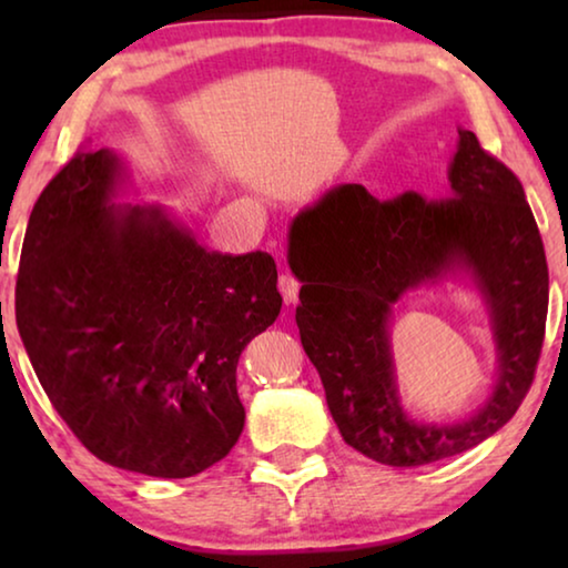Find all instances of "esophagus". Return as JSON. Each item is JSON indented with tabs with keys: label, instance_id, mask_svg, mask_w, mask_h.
<instances>
[{
	"label": "esophagus",
	"instance_id": "1",
	"mask_svg": "<svg viewBox=\"0 0 568 568\" xmlns=\"http://www.w3.org/2000/svg\"><path fill=\"white\" fill-rule=\"evenodd\" d=\"M277 287H281L285 305H293V303H297V293H301V283H297L293 275L283 273V275H281V281H277Z\"/></svg>",
	"mask_w": 568,
	"mask_h": 568
}]
</instances>
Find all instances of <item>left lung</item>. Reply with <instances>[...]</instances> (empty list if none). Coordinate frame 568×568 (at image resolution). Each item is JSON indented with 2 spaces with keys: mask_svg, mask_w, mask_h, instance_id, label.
I'll return each instance as SVG.
<instances>
[{
  "mask_svg": "<svg viewBox=\"0 0 568 568\" xmlns=\"http://www.w3.org/2000/svg\"><path fill=\"white\" fill-rule=\"evenodd\" d=\"M287 265L303 283L295 323L343 440L378 464L410 468L464 454L511 420L541 355L549 267L524 187L458 128L446 197L378 200L343 182L293 217ZM468 280L487 305L497 353L493 393L456 422L402 406L392 307L406 292Z\"/></svg>",
  "mask_w": 568,
  "mask_h": 568,
  "instance_id": "1",
  "label": "left lung"
}]
</instances>
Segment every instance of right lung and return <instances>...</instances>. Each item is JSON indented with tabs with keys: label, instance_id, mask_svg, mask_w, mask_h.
I'll return each instance as SVG.
<instances>
[{
	"label": "right lung",
	"instance_id": "1",
	"mask_svg": "<svg viewBox=\"0 0 568 568\" xmlns=\"http://www.w3.org/2000/svg\"><path fill=\"white\" fill-rule=\"evenodd\" d=\"M118 152H77L34 203L17 328L52 406L104 464L190 478L245 426L237 358L283 297L263 250H207L160 203H122Z\"/></svg>",
	"mask_w": 568,
	"mask_h": 568
}]
</instances>
